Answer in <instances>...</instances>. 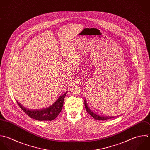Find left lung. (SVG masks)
I'll return each mask as SVG.
<instances>
[{"label": "left lung", "instance_id": "1", "mask_svg": "<svg viewBox=\"0 0 150 150\" xmlns=\"http://www.w3.org/2000/svg\"><path fill=\"white\" fill-rule=\"evenodd\" d=\"M85 107L86 108V110L88 112V113H89L91 116H92L95 119L98 120H106L109 119H112L113 117H107V116H99L96 115V113H95L94 112H93L89 108V107L88 106L87 103H86V100H85Z\"/></svg>", "mask_w": 150, "mask_h": 150}]
</instances>
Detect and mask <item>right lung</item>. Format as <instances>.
Masks as SVG:
<instances>
[{
    "mask_svg": "<svg viewBox=\"0 0 150 150\" xmlns=\"http://www.w3.org/2000/svg\"><path fill=\"white\" fill-rule=\"evenodd\" d=\"M66 93H67L61 95L58 98V99L50 106L42 109H28L24 107L17 101V103L20 108L22 109V110L25 112V113H26L30 117L38 121H51L55 119L60 113L62 109L64 100Z\"/></svg>",
    "mask_w": 150,
    "mask_h": 150,
    "instance_id": "obj_1",
    "label": "right lung"
}]
</instances>
